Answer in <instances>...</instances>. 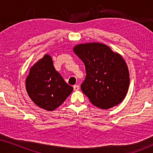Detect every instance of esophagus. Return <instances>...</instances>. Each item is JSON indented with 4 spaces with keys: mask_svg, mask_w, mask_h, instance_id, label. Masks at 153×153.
Here are the masks:
<instances>
[{
    "mask_svg": "<svg viewBox=\"0 0 153 153\" xmlns=\"http://www.w3.org/2000/svg\"><path fill=\"white\" fill-rule=\"evenodd\" d=\"M73 88H74V91H78V90H79V85H74L73 86Z\"/></svg>",
    "mask_w": 153,
    "mask_h": 153,
    "instance_id": "esophagus-1",
    "label": "esophagus"
}]
</instances>
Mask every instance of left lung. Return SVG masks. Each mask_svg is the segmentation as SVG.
Instances as JSON below:
<instances>
[{
    "instance_id": "1",
    "label": "left lung",
    "mask_w": 153,
    "mask_h": 153,
    "mask_svg": "<svg viewBox=\"0 0 153 153\" xmlns=\"http://www.w3.org/2000/svg\"><path fill=\"white\" fill-rule=\"evenodd\" d=\"M86 69L81 88L90 101L102 109L120 103L127 94L130 78L127 65L107 45L86 43L74 48Z\"/></svg>"
}]
</instances>
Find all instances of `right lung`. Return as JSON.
<instances>
[{
  "label": "right lung",
  "mask_w": 153,
  "mask_h": 153,
  "mask_svg": "<svg viewBox=\"0 0 153 153\" xmlns=\"http://www.w3.org/2000/svg\"><path fill=\"white\" fill-rule=\"evenodd\" d=\"M26 90L35 104L47 111H54L73 91L54 69L52 58L45 54L30 70Z\"/></svg>",
  "instance_id": "right-lung-1"
}]
</instances>
